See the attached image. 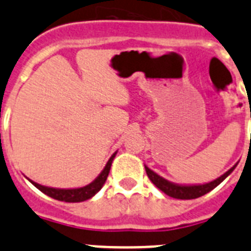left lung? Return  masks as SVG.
Listing matches in <instances>:
<instances>
[{
  "label": "left lung",
  "instance_id": "8db88e82",
  "mask_svg": "<svg viewBox=\"0 0 251 251\" xmlns=\"http://www.w3.org/2000/svg\"><path fill=\"white\" fill-rule=\"evenodd\" d=\"M236 167V165L234 167L230 168L226 174H224L223 176L216 178L215 181L210 183H205V185H197V186H179L175 185V183L168 182L167 179L162 178L161 176H158L157 174H154L153 171H151L150 168L146 167V172H147L148 178L152 181L153 185H156V187H158L162 192H165L168 196L174 197V199H179V200H192V199H197V197L203 196L205 194L210 192L211 190H214L217 185H220L226 177L231 174L234 168Z\"/></svg>",
  "mask_w": 251,
  "mask_h": 251
}]
</instances>
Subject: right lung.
<instances>
[{"mask_svg":"<svg viewBox=\"0 0 251 251\" xmlns=\"http://www.w3.org/2000/svg\"><path fill=\"white\" fill-rule=\"evenodd\" d=\"M115 154H117V153H114V154L110 157L108 163H106L105 167H104V170L101 171V174L99 175L90 185L85 186V187L73 188V190H60V188L45 187V186H41L36 182H32V181H31V183H32L36 188H39L40 191L44 192V194L48 195V196L52 197L55 200L65 201V202H81V201H85L88 200V199H90V197L94 196V195L103 187V185L106 181V177L109 175L110 166H112L113 158L115 157Z\"/></svg>","mask_w":251,"mask_h":251,"instance_id":"1","label":"right lung"}]
</instances>
